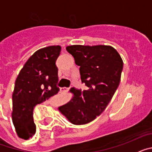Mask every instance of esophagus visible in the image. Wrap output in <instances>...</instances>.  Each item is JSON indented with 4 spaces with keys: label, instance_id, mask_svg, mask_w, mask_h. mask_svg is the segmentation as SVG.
<instances>
[{
    "label": "esophagus",
    "instance_id": "34e87169",
    "mask_svg": "<svg viewBox=\"0 0 152 152\" xmlns=\"http://www.w3.org/2000/svg\"><path fill=\"white\" fill-rule=\"evenodd\" d=\"M68 90H69V88H61V91H68Z\"/></svg>",
    "mask_w": 152,
    "mask_h": 152
}]
</instances>
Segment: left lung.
I'll return each instance as SVG.
<instances>
[{"label": "left lung", "mask_w": 152, "mask_h": 152, "mask_svg": "<svg viewBox=\"0 0 152 152\" xmlns=\"http://www.w3.org/2000/svg\"><path fill=\"white\" fill-rule=\"evenodd\" d=\"M66 50L80 66V79L88 89L71 88L73 96L58 110L72 124H86L100 115L112 99L120 82L123 61L110 45H73Z\"/></svg>", "instance_id": "obj_1"}]
</instances>
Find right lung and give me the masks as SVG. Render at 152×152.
Here are the masks:
<instances>
[{
	"label": "right lung",
	"instance_id": "add662e5",
	"mask_svg": "<svg viewBox=\"0 0 152 152\" xmlns=\"http://www.w3.org/2000/svg\"><path fill=\"white\" fill-rule=\"evenodd\" d=\"M60 45H50L33 53L19 73L12 95V120L19 138L29 139L36 133L33 111L36 105L58 92L56 61Z\"/></svg>",
	"mask_w": 152,
	"mask_h": 152
}]
</instances>
